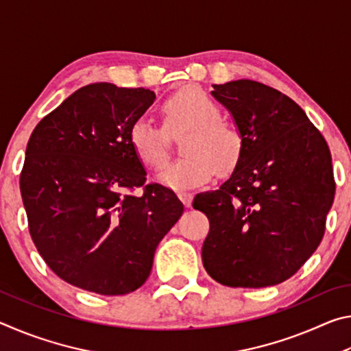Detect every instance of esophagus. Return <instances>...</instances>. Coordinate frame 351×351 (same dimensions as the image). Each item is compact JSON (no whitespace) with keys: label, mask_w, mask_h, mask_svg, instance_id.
<instances>
[{"label":"esophagus","mask_w":351,"mask_h":351,"mask_svg":"<svg viewBox=\"0 0 351 351\" xmlns=\"http://www.w3.org/2000/svg\"><path fill=\"white\" fill-rule=\"evenodd\" d=\"M178 197H180V199H181L182 203L186 204L187 207L192 206V199H193L192 193H189V192H180V193H178Z\"/></svg>","instance_id":"34e87169"}]
</instances>
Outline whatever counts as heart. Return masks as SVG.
Masks as SVG:
<instances>
[{"label":"heart","instance_id":"heart-1","mask_svg":"<svg viewBox=\"0 0 351 351\" xmlns=\"http://www.w3.org/2000/svg\"><path fill=\"white\" fill-rule=\"evenodd\" d=\"M162 125L167 133L180 134L184 153L169 165L159 181L176 190H189L206 184L217 173H229L243 156L245 138L240 128L221 117V110L209 94L198 86H184L162 104ZM130 145L136 158L148 170L159 171L167 165L170 150L162 128L147 121L130 128Z\"/></svg>","mask_w":351,"mask_h":351}]
</instances>
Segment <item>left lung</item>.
<instances>
[{"label": "left lung", "instance_id": "1", "mask_svg": "<svg viewBox=\"0 0 351 351\" xmlns=\"http://www.w3.org/2000/svg\"><path fill=\"white\" fill-rule=\"evenodd\" d=\"M245 138L234 173L198 193L209 218L203 265L230 288H265L293 277L325 234L336 182L326 141L293 99L254 80L213 85Z\"/></svg>", "mask_w": 351, "mask_h": 351}]
</instances>
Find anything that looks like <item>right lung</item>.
Instances as JSON below:
<instances>
[{"instance_id":"obj_1","label":"right lung","mask_w":351,"mask_h":351,"mask_svg":"<svg viewBox=\"0 0 351 351\" xmlns=\"http://www.w3.org/2000/svg\"><path fill=\"white\" fill-rule=\"evenodd\" d=\"M154 97L145 88L91 83L41 119L29 138L20 175L29 234L52 272L74 287L133 293L182 215L173 190L145 182L130 145V128Z\"/></svg>"}]
</instances>
